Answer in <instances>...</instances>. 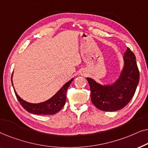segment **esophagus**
<instances>
[{
	"mask_svg": "<svg viewBox=\"0 0 148 148\" xmlns=\"http://www.w3.org/2000/svg\"><path fill=\"white\" fill-rule=\"evenodd\" d=\"M83 75H84V73H83Z\"/></svg>",
	"mask_w": 148,
	"mask_h": 148,
	"instance_id": "1",
	"label": "esophagus"
}]
</instances>
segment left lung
I'll list each match as a JSON object with an SVG mask.
<instances>
[{
	"label": "left lung",
	"mask_w": 148,
	"mask_h": 148,
	"mask_svg": "<svg viewBox=\"0 0 148 148\" xmlns=\"http://www.w3.org/2000/svg\"><path fill=\"white\" fill-rule=\"evenodd\" d=\"M125 67L119 79L111 86H103L87 78L91 91V100L99 110L116 111L126 106L134 96L139 81L136 58L127 48L124 56Z\"/></svg>",
	"instance_id": "1"
}]
</instances>
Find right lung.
<instances>
[{"instance_id":"obj_1","label":"right lung","mask_w":148,"mask_h":148,"mask_svg":"<svg viewBox=\"0 0 148 148\" xmlns=\"http://www.w3.org/2000/svg\"><path fill=\"white\" fill-rule=\"evenodd\" d=\"M73 79H71L62 86V88L52 97L50 100L46 102L40 103V104H31L20 98L15 90V96L17 97L18 101L24 109H25L27 112L32 114H54L58 111L61 110V108L64 106L66 100V93L71 83L73 82ZM12 82V79H11ZM13 84V82H12Z\"/></svg>"}]
</instances>
